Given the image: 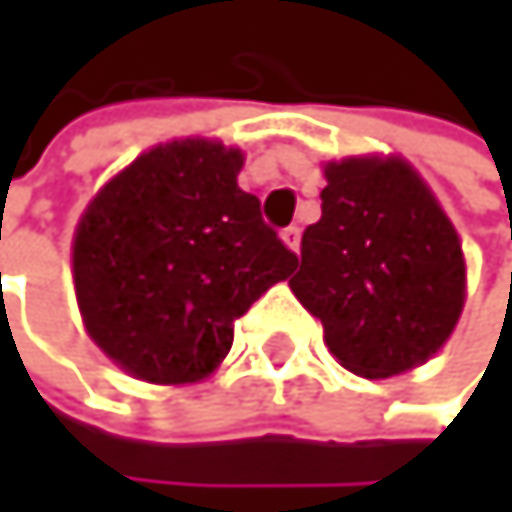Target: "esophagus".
I'll return each instance as SVG.
<instances>
[{
  "label": "esophagus",
  "mask_w": 512,
  "mask_h": 512,
  "mask_svg": "<svg viewBox=\"0 0 512 512\" xmlns=\"http://www.w3.org/2000/svg\"><path fill=\"white\" fill-rule=\"evenodd\" d=\"M282 242H285L291 251H298V248H301V227H294V224L285 227V230H282Z\"/></svg>",
  "instance_id": "esophagus-1"
}]
</instances>
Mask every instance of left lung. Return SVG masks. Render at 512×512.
Segmentation results:
<instances>
[{
	"label": "left lung",
	"mask_w": 512,
	"mask_h": 512,
	"mask_svg": "<svg viewBox=\"0 0 512 512\" xmlns=\"http://www.w3.org/2000/svg\"><path fill=\"white\" fill-rule=\"evenodd\" d=\"M322 218L304 230L291 291L325 328L331 356L368 381L424 365L455 331L461 239L399 156L325 165Z\"/></svg>",
	"instance_id": "1"
}]
</instances>
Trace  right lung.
<instances>
[{"mask_svg":"<svg viewBox=\"0 0 512 512\" xmlns=\"http://www.w3.org/2000/svg\"><path fill=\"white\" fill-rule=\"evenodd\" d=\"M242 150L184 137L101 187L73 236V282L91 341L128 375L196 384L233 347V322L288 279L294 251L239 190Z\"/></svg>","mask_w":512,"mask_h":512,"instance_id":"1","label":"right lung"}]
</instances>
